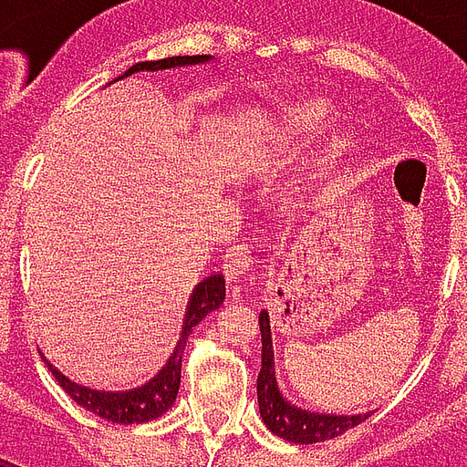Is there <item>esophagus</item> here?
Here are the masks:
<instances>
[{
  "label": "esophagus",
  "instance_id": "esophagus-1",
  "mask_svg": "<svg viewBox=\"0 0 467 467\" xmlns=\"http://www.w3.org/2000/svg\"><path fill=\"white\" fill-rule=\"evenodd\" d=\"M252 269H254V254H252L247 244L240 243L227 250L223 262V272L230 282H244L252 275Z\"/></svg>",
  "mask_w": 467,
  "mask_h": 467
}]
</instances>
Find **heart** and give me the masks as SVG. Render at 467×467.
I'll return each mask as SVG.
<instances>
[{
    "label": "heart",
    "instance_id": "b5f03b06",
    "mask_svg": "<svg viewBox=\"0 0 467 467\" xmlns=\"http://www.w3.org/2000/svg\"><path fill=\"white\" fill-rule=\"evenodd\" d=\"M329 123V109L321 103H306L295 110L292 116V128L296 130H319Z\"/></svg>",
    "mask_w": 467,
    "mask_h": 467
}]
</instances>
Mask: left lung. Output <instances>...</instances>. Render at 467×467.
Returning a JSON list of instances; mask_svg holds the SVG:
<instances>
[{"label":"left lung","instance_id":"obj_1","mask_svg":"<svg viewBox=\"0 0 467 467\" xmlns=\"http://www.w3.org/2000/svg\"><path fill=\"white\" fill-rule=\"evenodd\" d=\"M260 334H262V368L257 374V403L265 426L275 436L285 438L289 443H324L331 438H339L348 428H357L364 423V416H327V413H312L292 406L279 393L277 376H275V351H272V331H269V314H260Z\"/></svg>","mask_w":467,"mask_h":467}]
</instances>
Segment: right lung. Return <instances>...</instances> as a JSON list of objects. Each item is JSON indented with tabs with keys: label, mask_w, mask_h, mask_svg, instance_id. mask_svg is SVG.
<instances>
[{
	"label": "right lung",
	"mask_w": 467,
	"mask_h": 467,
	"mask_svg": "<svg viewBox=\"0 0 467 467\" xmlns=\"http://www.w3.org/2000/svg\"><path fill=\"white\" fill-rule=\"evenodd\" d=\"M202 61H210V57H168L161 58V61H140V64H133L123 76L136 74V71H161V68H172V67H190V64H202ZM120 76V78H123ZM224 299V277L223 275H210L200 282L195 289H192V296L188 302V312H185V321H182V334L178 339V347L172 351V357L168 358V364L158 371L155 379L140 386V389H133V391H93V389H86V386H78L71 379L58 371L57 366L49 364L44 358V364L49 366V371L54 374V379L58 381V386L71 396V399L84 406L86 410H91L96 416H101L103 420L109 423H146V420H153V418L163 416L165 410L171 409L175 403V396H178V389H181V366H182V351H185V344H188V337L192 334V329L198 327L200 321L205 319L207 314L215 312L217 306L223 304Z\"/></svg>",
	"instance_id": "right-lung-1"
}]
</instances>
